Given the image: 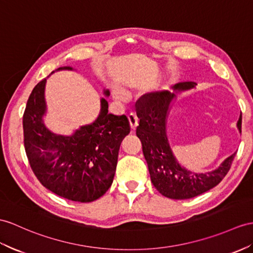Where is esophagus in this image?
<instances>
[{
    "mask_svg": "<svg viewBox=\"0 0 253 253\" xmlns=\"http://www.w3.org/2000/svg\"><path fill=\"white\" fill-rule=\"evenodd\" d=\"M128 121H130V126H131L132 130H135V128H136L138 126V118H137L136 114L131 113L130 115H128Z\"/></svg>",
    "mask_w": 253,
    "mask_h": 253,
    "instance_id": "1",
    "label": "esophagus"
}]
</instances>
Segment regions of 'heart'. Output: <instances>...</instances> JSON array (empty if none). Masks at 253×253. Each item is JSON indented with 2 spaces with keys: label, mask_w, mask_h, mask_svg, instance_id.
<instances>
[{
  "label": "heart",
  "mask_w": 253,
  "mask_h": 253,
  "mask_svg": "<svg viewBox=\"0 0 253 253\" xmlns=\"http://www.w3.org/2000/svg\"><path fill=\"white\" fill-rule=\"evenodd\" d=\"M113 95H114L116 100H119V101L127 100V93L120 87H114L113 88Z\"/></svg>",
  "instance_id": "obj_1"
}]
</instances>
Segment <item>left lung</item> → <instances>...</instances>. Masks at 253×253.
Returning a JSON list of instances; mask_svg holds the SVG:
<instances>
[{
  "label": "left lung",
  "mask_w": 253,
  "mask_h": 253,
  "mask_svg": "<svg viewBox=\"0 0 253 253\" xmlns=\"http://www.w3.org/2000/svg\"><path fill=\"white\" fill-rule=\"evenodd\" d=\"M195 85L193 82L179 83L173 87V93L169 91L147 93L138 100L136 109L139 119L136 135L143 146L151 182L162 195L173 200L194 198L217 186L230 170L236 155L234 152L218 169L206 173H194L177 161L169 144L166 121L176 93L193 89ZM237 128L242 133V114Z\"/></svg>",
  "instance_id": "obj_1"
}]
</instances>
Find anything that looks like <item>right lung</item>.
I'll use <instances>...</instances> for the list:
<instances>
[{"instance_id": "add662e5", "label": "right lung", "mask_w": 253, "mask_h": 253, "mask_svg": "<svg viewBox=\"0 0 253 253\" xmlns=\"http://www.w3.org/2000/svg\"><path fill=\"white\" fill-rule=\"evenodd\" d=\"M72 71L73 67H59ZM54 71L51 73L53 74ZM35 85L23 114V137L29 163L40 182L61 198L89 203L100 199L112 186L121 141L130 133L126 116L108 113L101 98L97 118L72 135H60L46 127L45 85ZM105 96L108 90H104Z\"/></svg>"}]
</instances>
